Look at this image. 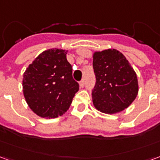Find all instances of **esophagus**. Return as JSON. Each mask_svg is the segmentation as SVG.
I'll use <instances>...</instances> for the list:
<instances>
[{
    "mask_svg": "<svg viewBox=\"0 0 160 160\" xmlns=\"http://www.w3.org/2000/svg\"><path fill=\"white\" fill-rule=\"evenodd\" d=\"M80 87H83L84 86H85V80H84V79L80 82Z\"/></svg>",
    "mask_w": 160,
    "mask_h": 160,
    "instance_id": "esophagus-1",
    "label": "esophagus"
}]
</instances>
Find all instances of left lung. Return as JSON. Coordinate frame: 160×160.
Returning <instances> with one entry per match:
<instances>
[{
	"mask_svg": "<svg viewBox=\"0 0 160 160\" xmlns=\"http://www.w3.org/2000/svg\"><path fill=\"white\" fill-rule=\"evenodd\" d=\"M96 84L92 92L98 111L115 114L128 108L137 96L136 73L117 49H109L93 54L92 61Z\"/></svg>",
	"mask_w": 160,
	"mask_h": 160,
	"instance_id": "left-lung-1",
	"label": "left lung"
}]
</instances>
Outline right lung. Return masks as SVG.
Wrapping results in <instances>:
<instances>
[{
	"mask_svg": "<svg viewBox=\"0 0 160 160\" xmlns=\"http://www.w3.org/2000/svg\"><path fill=\"white\" fill-rule=\"evenodd\" d=\"M67 53L61 49L45 50L24 73V97L31 110L41 118H55L64 114L79 91Z\"/></svg>",
	"mask_w": 160,
	"mask_h": 160,
	"instance_id": "right-lung-1",
	"label": "right lung"
}]
</instances>
